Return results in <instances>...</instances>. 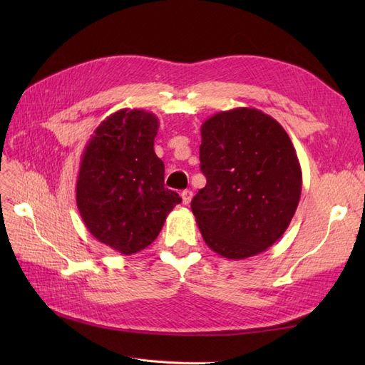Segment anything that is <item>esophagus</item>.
<instances>
[{"label":"esophagus","instance_id":"1","mask_svg":"<svg viewBox=\"0 0 365 365\" xmlns=\"http://www.w3.org/2000/svg\"><path fill=\"white\" fill-rule=\"evenodd\" d=\"M181 197H182V204L189 205L190 201H192V197H193V192L192 190H182Z\"/></svg>","mask_w":365,"mask_h":365}]
</instances>
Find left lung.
Masks as SVG:
<instances>
[{
  "label": "left lung",
  "instance_id": "8db88e82",
  "mask_svg": "<svg viewBox=\"0 0 365 365\" xmlns=\"http://www.w3.org/2000/svg\"><path fill=\"white\" fill-rule=\"evenodd\" d=\"M207 184L192 200L208 248L231 260L267 251L289 227L302 195V168L277 120L235 108L201 126Z\"/></svg>",
  "mask_w": 365,
  "mask_h": 365
}]
</instances>
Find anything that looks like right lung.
Listing matches in <instances>:
<instances>
[{"mask_svg":"<svg viewBox=\"0 0 365 365\" xmlns=\"http://www.w3.org/2000/svg\"><path fill=\"white\" fill-rule=\"evenodd\" d=\"M160 121L145 109H120L98 125L82 153L76 202L88 231L130 256L157 239L181 197L164 187L153 150Z\"/></svg>","mask_w":365,"mask_h":365,"instance_id":"add662e5","label":"right lung"}]
</instances>
